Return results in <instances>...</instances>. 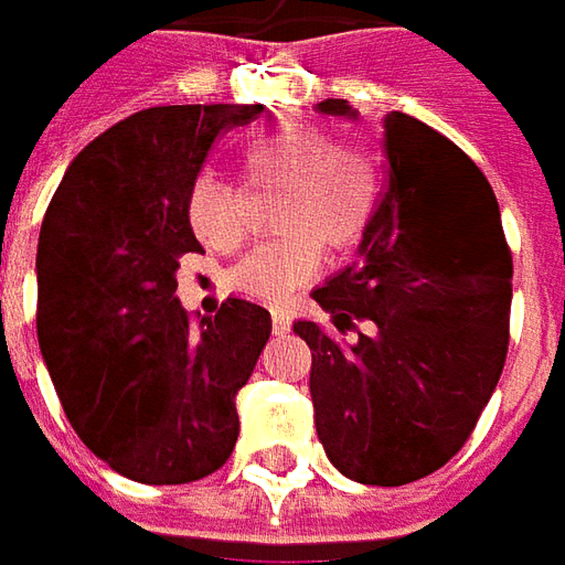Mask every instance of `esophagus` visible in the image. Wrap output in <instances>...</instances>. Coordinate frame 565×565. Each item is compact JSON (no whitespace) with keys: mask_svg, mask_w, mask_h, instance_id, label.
Listing matches in <instances>:
<instances>
[{"mask_svg":"<svg viewBox=\"0 0 565 565\" xmlns=\"http://www.w3.org/2000/svg\"><path fill=\"white\" fill-rule=\"evenodd\" d=\"M287 327H290V320H287V311L284 308H271V330H275V335H281V332H287Z\"/></svg>","mask_w":565,"mask_h":565,"instance_id":"34e87169","label":"esophagus"}]
</instances>
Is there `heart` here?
<instances>
[{"mask_svg": "<svg viewBox=\"0 0 565 565\" xmlns=\"http://www.w3.org/2000/svg\"><path fill=\"white\" fill-rule=\"evenodd\" d=\"M247 184L278 186L271 226L281 233L257 245L230 271L235 294L284 302L311 281L323 245L351 250L379 211L381 169L375 153L348 139H330L315 124H281L242 150ZM186 221L199 242L235 250L247 235L242 190L217 174H199L186 193Z\"/></svg>", "mask_w": 565, "mask_h": 565, "instance_id": "obj_1", "label": "heart"}]
</instances>
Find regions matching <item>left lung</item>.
I'll return each mask as SVG.
<instances>
[{
  "instance_id": "8db88e82",
  "label": "left lung",
  "mask_w": 565,
  "mask_h": 565,
  "mask_svg": "<svg viewBox=\"0 0 565 565\" xmlns=\"http://www.w3.org/2000/svg\"><path fill=\"white\" fill-rule=\"evenodd\" d=\"M320 115L356 117L344 99ZM387 186L356 259L315 290L342 343L315 320L311 403L330 462L360 484L399 487L441 469L472 436L509 354L511 250L484 172L417 117H384Z\"/></svg>"
}]
</instances>
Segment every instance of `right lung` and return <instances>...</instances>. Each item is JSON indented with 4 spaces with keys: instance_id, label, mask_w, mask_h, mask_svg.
I'll return each instance as SVG.
<instances>
[{
    "instance_id": "obj_1",
    "label": "right lung",
    "mask_w": 565,
    "mask_h": 565,
    "mask_svg": "<svg viewBox=\"0 0 565 565\" xmlns=\"http://www.w3.org/2000/svg\"><path fill=\"white\" fill-rule=\"evenodd\" d=\"M259 111L162 105L127 117L68 162L44 211V366L81 441L139 484L199 481L238 438L235 393L269 342V311L230 296L193 323L174 271L202 250L186 221L190 184L214 141Z\"/></svg>"
}]
</instances>
